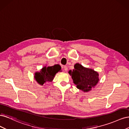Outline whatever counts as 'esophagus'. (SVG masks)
Instances as JSON below:
<instances>
[{
	"label": "esophagus",
	"mask_w": 129,
	"mask_h": 129,
	"mask_svg": "<svg viewBox=\"0 0 129 129\" xmlns=\"http://www.w3.org/2000/svg\"><path fill=\"white\" fill-rule=\"evenodd\" d=\"M63 69H64V71L65 72H67L68 71V67H67V66H64V67H63Z\"/></svg>",
	"instance_id": "1"
}]
</instances>
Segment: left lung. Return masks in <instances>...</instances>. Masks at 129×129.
<instances>
[{"instance_id": "1", "label": "left lung", "mask_w": 129, "mask_h": 129, "mask_svg": "<svg viewBox=\"0 0 129 129\" xmlns=\"http://www.w3.org/2000/svg\"><path fill=\"white\" fill-rule=\"evenodd\" d=\"M68 73L72 76L76 88L84 92H88L99 82V73L94 70L84 67L79 63L74 65V69Z\"/></svg>"}]
</instances>
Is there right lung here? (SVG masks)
<instances>
[{"mask_svg":"<svg viewBox=\"0 0 129 129\" xmlns=\"http://www.w3.org/2000/svg\"><path fill=\"white\" fill-rule=\"evenodd\" d=\"M61 69V67L59 64H55L47 67L45 66L39 72H37L35 73L34 79L39 84L42 85L47 82H52L55 74L60 72Z\"/></svg>","mask_w":129,"mask_h":129,"instance_id":"add662e5","label":"right lung"}]
</instances>
